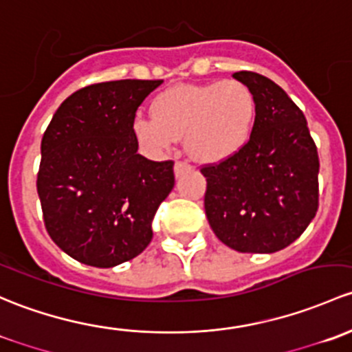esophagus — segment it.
I'll return each instance as SVG.
<instances>
[{"mask_svg":"<svg viewBox=\"0 0 352 352\" xmlns=\"http://www.w3.org/2000/svg\"><path fill=\"white\" fill-rule=\"evenodd\" d=\"M191 171V164H188L186 161H176L175 164V175L176 177H179L181 175H184V173Z\"/></svg>","mask_w":352,"mask_h":352,"instance_id":"esophagus-1","label":"esophagus"}]
</instances>
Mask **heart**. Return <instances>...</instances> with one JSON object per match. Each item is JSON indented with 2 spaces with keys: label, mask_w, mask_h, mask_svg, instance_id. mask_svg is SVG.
Returning a JSON list of instances; mask_svg holds the SVG:
<instances>
[{
  "label": "heart",
  "mask_w": 352,
  "mask_h": 352,
  "mask_svg": "<svg viewBox=\"0 0 352 352\" xmlns=\"http://www.w3.org/2000/svg\"><path fill=\"white\" fill-rule=\"evenodd\" d=\"M252 91L237 79L177 85L155 96L152 118L137 117L132 133L144 149L168 151L186 137V149L200 162H219L248 140L254 120Z\"/></svg>",
  "instance_id": "obj_1"
}]
</instances>
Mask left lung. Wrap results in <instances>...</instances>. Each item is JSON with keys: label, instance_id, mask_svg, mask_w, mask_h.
<instances>
[{"label": "left lung", "instance_id": "left-lung-1", "mask_svg": "<svg viewBox=\"0 0 352 352\" xmlns=\"http://www.w3.org/2000/svg\"><path fill=\"white\" fill-rule=\"evenodd\" d=\"M252 91L251 137L230 157L201 166L205 213L239 252H276L295 242L318 208V154L303 111L271 79L234 72Z\"/></svg>", "mask_w": 352, "mask_h": 352}]
</instances>
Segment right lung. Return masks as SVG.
<instances>
[{"label":"right lung","instance_id":"obj_1","mask_svg":"<svg viewBox=\"0 0 352 352\" xmlns=\"http://www.w3.org/2000/svg\"><path fill=\"white\" fill-rule=\"evenodd\" d=\"M161 79L89 85L63 101L42 137L43 223L72 259L113 267L139 256L175 186V162L137 154L132 123Z\"/></svg>","mask_w":352,"mask_h":352}]
</instances>
